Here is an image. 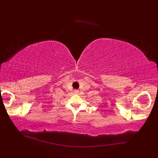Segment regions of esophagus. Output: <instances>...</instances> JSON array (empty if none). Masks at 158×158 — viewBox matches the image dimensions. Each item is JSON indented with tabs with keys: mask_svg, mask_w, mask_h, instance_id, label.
Returning a JSON list of instances; mask_svg holds the SVG:
<instances>
[{
	"mask_svg": "<svg viewBox=\"0 0 158 158\" xmlns=\"http://www.w3.org/2000/svg\"><path fill=\"white\" fill-rule=\"evenodd\" d=\"M74 93L76 94H78L79 93V91L77 90V89H74Z\"/></svg>",
	"mask_w": 158,
	"mask_h": 158,
	"instance_id": "34e87169",
	"label": "esophagus"
}]
</instances>
